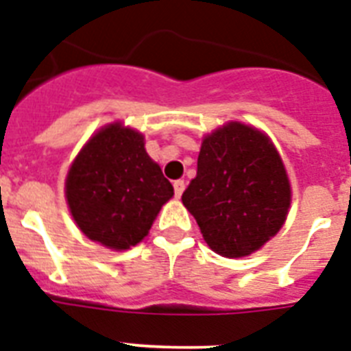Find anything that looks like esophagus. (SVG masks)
Segmentation results:
<instances>
[{
	"mask_svg": "<svg viewBox=\"0 0 351 351\" xmlns=\"http://www.w3.org/2000/svg\"><path fill=\"white\" fill-rule=\"evenodd\" d=\"M184 181L182 179H178V181H173V192H176V197H181L182 192H184Z\"/></svg>",
	"mask_w": 351,
	"mask_h": 351,
	"instance_id": "esophagus-1",
	"label": "esophagus"
}]
</instances>
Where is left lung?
I'll return each instance as SVG.
<instances>
[{
  "mask_svg": "<svg viewBox=\"0 0 351 351\" xmlns=\"http://www.w3.org/2000/svg\"><path fill=\"white\" fill-rule=\"evenodd\" d=\"M182 204L215 253L239 258L280 231L291 206V184L267 136L231 121L202 141L197 176Z\"/></svg>",
  "mask_w": 351,
  "mask_h": 351,
  "instance_id": "1",
  "label": "left lung"
}]
</instances>
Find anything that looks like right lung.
Returning <instances> with one entry per match:
<instances>
[{"mask_svg":"<svg viewBox=\"0 0 351 351\" xmlns=\"http://www.w3.org/2000/svg\"><path fill=\"white\" fill-rule=\"evenodd\" d=\"M173 195L170 181L145 152L143 136L112 123L80 150L66 179V199L88 239L129 249L147 237Z\"/></svg>","mask_w":351,"mask_h":351,"instance_id":"right-lung-1","label":"right lung"}]
</instances>
